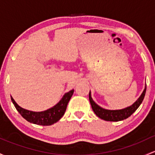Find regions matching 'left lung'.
<instances>
[{
  "instance_id": "left-lung-1",
  "label": "left lung",
  "mask_w": 155,
  "mask_h": 155,
  "mask_svg": "<svg viewBox=\"0 0 155 155\" xmlns=\"http://www.w3.org/2000/svg\"><path fill=\"white\" fill-rule=\"evenodd\" d=\"M146 91V84L145 85V88L140 97L130 106L125 107V108L120 109V110H108L105 109L103 107H100L97 105L91 97V92H89V100H90L91 107L95 113V114L102 120L105 121H111L117 122L121 121V120H125L128 117H129L131 114L139 107L140 104L142 103L143 99H144L145 94Z\"/></svg>"
}]
</instances>
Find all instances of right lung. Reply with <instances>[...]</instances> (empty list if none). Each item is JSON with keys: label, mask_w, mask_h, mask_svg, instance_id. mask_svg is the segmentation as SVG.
Listing matches in <instances>:
<instances>
[{"label": "right lung", "mask_w": 155, "mask_h": 155, "mask_svg": "<svg viewBox=\"0 0 155 155\" xmlns=\"http://www.w3.org/2000/svg\"><path fill=\"white\" fill-rule=\"evenodd\" d=\"M73 92H74V90L73 89V90L70 91L69 92L66 93L63 96L61 100L56 105L50 107L48 110L40 112L32 111V110L23 108L16 103V102L12 97H11V99H12V103L14 104L15 107L19 112V114L27 121L36 125H51L57 123L64 114L68 104L71 97L73 96Z\"/></svg>", "instance_id": "obj_1"}]
</instances>
